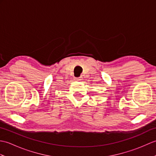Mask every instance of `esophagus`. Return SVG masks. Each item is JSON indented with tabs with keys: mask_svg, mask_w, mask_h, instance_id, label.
<instances>
[{
	"mask_svg": "<svg viewBox=\"0 0 156 156\" xmlns=\"http://www.w3.org/2000/svg\"><path fill=\"white\" fill-rule=\"evenodd\" d=\"M75 80H82V77L75 78Z\"/></svg>",
	"mask_w": 156,
	"mask_h": 156,
	"instance_id": "1",
	"label": "esophagus"
}]
</instances>
